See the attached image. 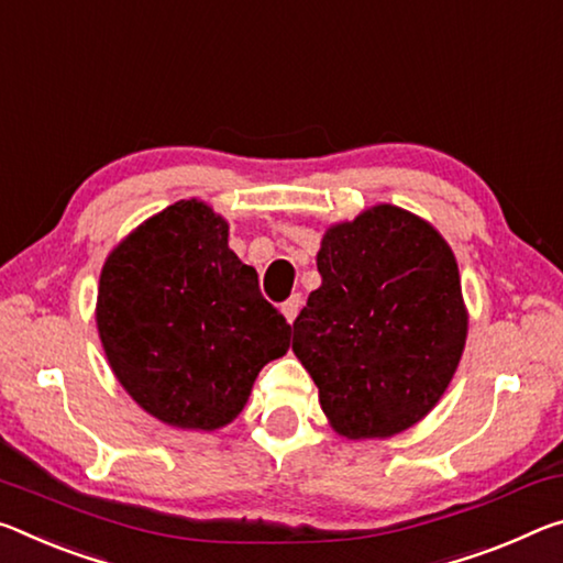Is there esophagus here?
<instances>
[{
  "label": "esophagus",
  "instance_id": "esophagus-1",
  "mask_svg": "<svg viewBox=\"0 0 563 563\" xmlns=\"http://www.w3.org/2000/svg\"><path fill=\"white\" fill-rule=\"evenodd\" d=\"M300 306H302V296H300V292H292V296L283 302L280 310H283V316H285V320H288V323H292V320H296Z\"/></svg>",
  "mask_w": 563,
  "mask_h": 563
}]
</instances>
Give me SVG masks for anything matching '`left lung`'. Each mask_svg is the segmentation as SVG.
<instances>
[{"label":"left lung","mask_w":563,"mask_h":563,"mask_svg":"<svg viewBox=\"0 0 563 563\" xmlns=\"http://www.w3.org/2000/svg\"><path fill=\"white\" fill-rule=\"evenodd\" d=\"M318 273L292 351L320 406L347 439L406 431L439 404L466 343L456 257L428 222L378 205L328 230Z\"/></svg>","instance_id":"1"}]
</instances>
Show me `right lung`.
I'll return each mask as SVG.
<instances>
[{
	"label": "right lung",
	"instance_id": "add662e5",
	"mask_svg": "<svg viewBox=\"0 0 563 563\" xmlns=\"http://www.w3.org/2000/svg\"><path fill=\"white\" fill-rule=\"evenodd\" d=\"M97 328L147 413L202 431L233 421L263 365L290 345L255 267L228 247V222L198 200L169 205L112 250Z\"/></svg>",
	"mask_w": 563,
	"mask_h": 563
}]
</instances>
